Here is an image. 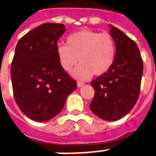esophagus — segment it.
Here are the masks:
<instances>
[{
  "label": "esophagus",
  "mask_w": 156,
  "mask_h": 156,
  "mask_svg": "<svg viewBox=\"0 0 156 156\" xmlns=\"http://www.w3.org/2000/svg\"><path fill=\"white\" fill-rule=\"evenodd\" d=\"M77 84H78V87H82V86L83 85L84 83H83V82H80V81H78V83H77Z\"/></svg>",
  "instance_id": "1"
}]
</instances>
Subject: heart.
Instances as JSON below:
<instances>
[{
	"instance_id": "1",
	"label": "heart",
	"mask_w": 156,
	"mask_h": 156,
	"mask_svg": "<svg viewBox=\"0 0 156 156\" xmlns=\"http://www.w3.org/2000/svg\"><path fill=\"white\" fill-rule=\"evenodd\" d=\"M56 55L62 68L67 73L79 62L73 75L87 79L92 74L101 76L111 69L116 60V41L109 33L81 30L68 35L67 44L56 46Z\"/></svg>"
}]
</instances>
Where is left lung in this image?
Here are the masks:
<instances>
[{
    "label": "left lung",
    "instance_id": "8db88e82",
    "mask_svg": "<svg viewBox=\"0 0 156 156\" xmlns=\"http://www.w3.org/2000/svg\"><path fill=\"white\" fill-rule=\"evenodd\" d=\"M116 44V60L111 69L90 83L94 96L89 105L101 119L116 121L134 106L140 93L143 59L139 47L122 31L110 24Z\"/></svg>",
    "mask_w": 156,
    "mask_h": 156
}]
</instances>
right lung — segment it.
<instances>
[{
    "label": "right lung",
    "mask_w": 156,
    "mask_h": 156,
    "mask_svg": "<svg viewBox=\"0 0 156 156\" xmlns=\"http://www.w3.org/2000/svg\"><path fill=\"white\" fill-rule=\"evenodd\" d=\"M62 23H43L19 40L12 62L11 78L16 103L37 122L56 116L77 83L63 70L56 55Z\"/></svg>",
    "instance_id": "obj_1"
}]
</instances>
